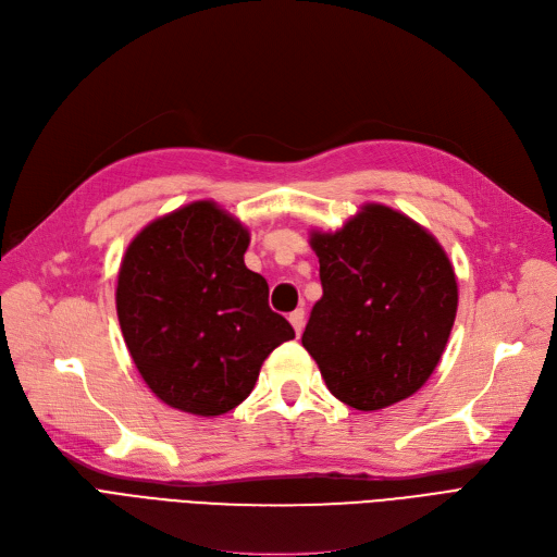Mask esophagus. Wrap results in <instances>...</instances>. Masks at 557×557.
I'll return each mask as SVG.
<instances>
[{
	"mask_svg": "<svg viewBox=\"0 0 557 557\" xmlns=\"http://www.w3.org/2000/svg\"><path fill=\"white\" fill-rule=\"evenodd\" d=\"M289 321H292V325H294L296 335H300L302 327H305V310H302V307H298V310H294V312L289 314Z\"/></svg>",
	"mask_w": 557,
	"mask_h": 557,
	"instance_id": "esophagus-1",
	"label": "esophagus"
}]
</instances>
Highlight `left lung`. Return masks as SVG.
Here are the masks:
<instances>
[{
  "label": "left lung",
  "mask_w": 557,
  "mask_h": 557,
  "mask_svg": "<svg viewBox=\"0 0 557 557\" xmlns=\"http://www.w3.org/2000/svg\"><path fill=\"white\" fill-rule=\"evenodd\" d=\"M323 296L305 325L331 393L358 410L393 406L426 383L445 351L459 289L441 243L383 203L339 232H312Z\"/></svg>",
  "instance_id": "obj_1"
}]
</instances>
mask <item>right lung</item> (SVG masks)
<instances>
[{
  "instance_id": "1",
  "label": "right lung",
  "mask_w": 557,
  "mask_h": 557,
  "mask_svg": "<svg viewBox=\"0 0 557 557\" xmlns=\"http://www.w3.org/2000/svg\"><path fill=\"white\" fill-rule=\"evenodd\" d=\"M250 232L215 201H193L131 240L116 314L151 393L201 418L236 408L263 360L296 337L268 307V282L245 265Z\"/></svg>"
}]
</instances>
